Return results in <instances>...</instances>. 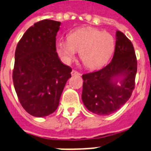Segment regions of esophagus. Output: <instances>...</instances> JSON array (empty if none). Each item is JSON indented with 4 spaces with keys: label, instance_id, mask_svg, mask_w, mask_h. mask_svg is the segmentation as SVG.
I'll return each mask as SVG.
<instances>
[{
    "label": "esophagus",
    "instance_id": "34e87169",
    "mask_svg": "<svg viewBox=\"0 0 151 151\" xmlns=\"http://www.w3.org/2000/svg\"><path fill=\"white\" fill-rule=\"evenodd\" d=\"M71 75L72 76H76V75H81V73H78V71H76L74 70H73L71 71Z\"/></svg>",
    "mask_w": 151,
    "mask_h": 151
}]
</instances>
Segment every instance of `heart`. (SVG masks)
I'll return each mask as SVG.
<instances>
[{"instance_id": "b5f03b06", "label": "heart", "mask_w": 151, "mask_h": 151, "mask_svg": "<svg viewBox=\"0 0 151 151\" xmlns=\"http://www.w3.org/2000/svg\"><path fill=\"white\" fill-rule=\"evenodd\" d=\"M56 50L65 63H70L79 52L88 69H97L107 63L115 50V40L109 32L94 28L77 29L68 35V41L56 43Z\"/></svg>"}]
</instances>
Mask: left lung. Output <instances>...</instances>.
Instances as JSON below:
<instances>
[{
  "mask_svg": "<svg viewBox=\"0 0 151 151\" xmlns=\"http://www.w3.org/2000/svg\"><path fill=\"white\" fill-rule=\"evenodd\" d=\"M115 52L107 66L82 75L81 99L88 110L99 116L113 113L128 101L135 87L137 61L133 44L116 32Z\"/></svg>",
  "mask_w": 151,
  "mask_h": 151,
  "instance_id": "left-lung-1",
  "label": "left lung"
}]
</instances>
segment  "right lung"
<instances>
[{"instance_id":"right-lung-1","label":"right lung","mask_w":151,"mask_h":151,"mask_svg":"<svg viewBox=\"0 0 151 151\" xmlns=\"http://www.w3.org/2000/svg\"><path fill=\"white\" fill-rule=\"evenodd\" d=\"M60 22H38L18 42L14 55L13 83L21 105L30 115L45 117L58 108L72 69L63 64L56 49Z\"/></svg>"}]
</instances>
